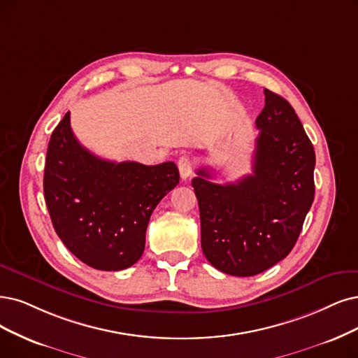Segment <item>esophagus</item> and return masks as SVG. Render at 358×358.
I'll return each instance as SVG.
<instances>
[{
    "label": "esophagus",
    "instance_id": "1",
    "mask_svg": "<svg viewBox=\"0 0 358 358\" xmlns=\"http://www.w3.org/2000/svg\"><path fill=\"white\" fill-rule=\"evenodd\" d=\"M177 166H178V171H180V176L182 180H187L192 172H193V164H192V159L186 155H182L178 157L177 161Z\"/></svg>",
    "mask_w": 358,
    "mask_h": 358
}]
</instances>
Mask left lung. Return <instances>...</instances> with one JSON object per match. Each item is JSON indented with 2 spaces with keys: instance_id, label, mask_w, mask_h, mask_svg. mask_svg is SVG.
Segmentation results:
<instances>
[{
  "instance_id": "obj_1",
  "label": "left lung",
  "mask_w": 358,
  "mask_h": 358,
  "mask_svg": "<svg viewBox=\"0 0 358 358\" xmlns=\"http://www.w3.org/2000/svg\"><path fill=\"white\" fill-rule=\"evenodd\" d=\"M257 117L254 171L217 184L206 168L192 180L206 259L220 271L249 277L289 255L314 201V148L287 100L264 88Z\"/></svg>"
}]
</instances>
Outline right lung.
Segmentation results:
<instances>
[{"label": "right lung", "mask_w": 358, "mask_h": 358, "mask_svg": "<svg viewBox=\"0 0 358 358\" xmlns=\"http://www.w3.org/2000/svg\"><path fill=\"white\" fill-rule=\"evenodd\" d=\"M180 181L174 162L106 161L76 140L68 112L48 143L44 196L60 241L87 266L117 271L143 255L150 215Z\"/></svg>", "instance_id": "obj_1"}]
</instances>
